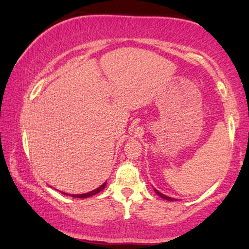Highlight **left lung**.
<instances>
[{
	"label": "left lung",
	"mask_w": 249,
	"mask_h": 249,
	"mask_svg": "<svg viewBox=\"0 0 249 249\" xmlns=\"http://www.w3.org/2000/svg\"><path fill=\"white\" fill-rule=\"evenodd\" d=\"M155 193L158 194V195L160 196V197H162V198H164V199H166V200H171V202H173V200H177V199H175V198H172V197H169V196H166V195H164V194H162V193H160L159 190H156L155 189Z\"/></svg>",
	"instance_id": "obj_1"
}]
</instances>
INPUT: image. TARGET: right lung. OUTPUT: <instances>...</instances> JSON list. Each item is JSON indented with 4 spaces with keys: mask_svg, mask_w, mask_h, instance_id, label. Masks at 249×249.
I'll list each match as a JSON object with an SVG mask.
<instances>
[{
    "mask_svg": "<svg viewBox=\"0 0 249 249\" xmlns=\"http://www.w3.org/2000/svg\"><path fill=\"white\" fill-rule=\"evenodd\" d=\"M105 186H107V182H104L103 185L98 187V188L91 190V192H89V193L79 194V195H70V196H71V197H74V198H87V197H90V196H93V195H96L97 193H100L101 190H103V189L105 188ZM62 194H63V195H67V196L69 195V194H67V193H62Z\"/></svg>",
    "mask_w": 249,
    "mask_h": 249,
    "instance_id": "add662e5",
    "label": "right lung"
}]
</instances>
